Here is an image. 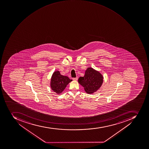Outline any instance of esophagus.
<instances>
[{
	"label": "esophagus",
	"instance_id": "1",
	"mask_svg": "<svg viewBox=\"0 0 149 149\" xmlns=\"http://www.w3.org/2000/svg\"><path fill=\"white\" fill-rule=\"evenodd\" d=\"M77 79H78V77H75V78H73L72 79L73 80H75V81H77Z\"/></svg>",
	"mask_w": 149,
	"mask_h": 149
}]
</instances>
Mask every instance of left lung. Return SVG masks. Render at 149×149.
<instances>
[{"instance_id":"8db88e82","label":"left lung","mask_w":149,"mask_h":149,"mask_svg":"<svg viewBox=\"0 0 149 149\" xmlns=\"http://www.w3.org/2000/svg\"><path fill=\"white\" fill-rule=\"evenodd\" d=\"M103 75L99 72L89 67L86 70L84 76L80 77L78 82L84 87L86 93L92 94L100 88L103 83Z\"/></svg>"}]
</instances>
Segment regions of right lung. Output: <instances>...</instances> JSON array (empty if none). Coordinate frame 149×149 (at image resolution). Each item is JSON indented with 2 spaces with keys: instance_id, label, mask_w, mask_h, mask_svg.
I'll return each instance as SVG.
<instances>
[{
  "instance_id": "1",
  "label": "right lung",
  "mask_w": 149,
  "mask_h": 149,
  "mask_svg": "<svg viewBox=\"0 0 149 149\" xmlns=\"http://www.w3.org/2000/svg\"><path fill=\"white\" fill-rule=\"evenodd\" d=\"M72 80L68 77L63 76L61 75L59 71L56 70L51 77L50 86L54 92L59 95L63 91L68 84Z\"/></svg>"
}]
</instances>
